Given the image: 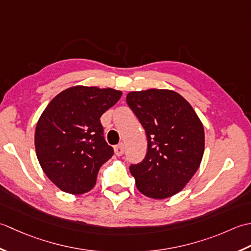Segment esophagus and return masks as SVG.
<instances>
[{
  "label": "esophagus",
  "mask_w": 251,
  "mask_h": 251,
  "mask_svg": "<svg viewBox=\"0 0 251 251\" xmlns=\"http://www.w3.org/2000/svg\"><path fill=\"white\" fill-rule=\"evenodd\" d=\"M124 152H125V145L124 144H119V145L115 146V154L117 156H122L124 155Z\"/></svg>",
  "instance_id": "obj_1"
}]
</instances>
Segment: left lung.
<instances>
[{"mask_svg": "<svg viewBox=\"0 0 251 251\" xmlns=\"http://www.w3.org/2000/svg\"><path fill=\"white\" fill-rule=\"evenodd\" d=\"M126 103L147 136L142 162L130 166L137 190L154 199L182 191L198 170L204 151V131L191 104L171 90L130 92Z\"/></svg>", "mask_w": 251, "mask_h": 251, "instance_id": "obj_1", "label": "left lung"}]
</instances>
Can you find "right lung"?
<instances>
[{"label":"right lung","instance_id":"1","mask_svg":"<svg viewBox=\"0 0 251 251\" xmlns=\"http://www.w3.org/2000/svg\"><path fill=\"white\" fill-rule=\"evenodd\" d=\"M121 91L76 85L50 101L35 127L38 160L59 190L79 195L95 186L100 168L114 155L104 139L100 117Z\"/></svg>","mask_w":251,"mask_h":251}]
</instances>
